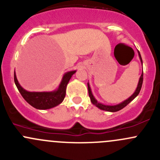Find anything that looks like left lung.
<instances>
[{"label":"left lung","instance_id":"obj_1","mask_svg":"<svg viewBox=\"0 0 160 160\" xmlns=\"http://www.w3.org/2000/svg\"><path fill=\"white\" fill-rule=\"evenodd\" d=\"M138 56H139L140 60H141L142 64V59L141 55H140V52L138 51ZM142 82H143V72H142V75H141V77H140L139 80H138V86H137L136 90H135V91L134 92L133 94H132L130 98H128V99H126L125 101H122V102L120 103V104H116V105H105V104H101V103L98 102V101L95 99L94 97H93V93H92L91 89H90L89 83H88V93H89V97L90 98V101H91L92 104H93V105H95L96 107H98V108H100L101 110L110 111V112H115V111H118L122 110V108H124L125 106L128 105L131 101H133V100L135 99L137 96H138V93H139V92H140V90H141L142 85Z\"/></svg>","mask_w":160,"mask_h":160}]
</instances>
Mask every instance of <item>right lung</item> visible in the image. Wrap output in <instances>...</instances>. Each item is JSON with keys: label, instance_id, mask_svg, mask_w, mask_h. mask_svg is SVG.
<instances>
[{"label": "right lung", "instance_id": "1", "mask_svg": "<svg viewBox=\"0 0 160 160\" xmlns=\"http://www.w3.org/2000/svg\"><path fill=\"white\" fill-rule=\"evenodd\" d=\"M76 70L67 72L62 77L59 88L50 92H30L24 89L18 81L15 72L14 75V83L24 99L33 108L39 110L52 108L62 102L66 96L67 86Z\"/></svg>", "mask_w": 160, "mask_h": 160}]
</instances>
